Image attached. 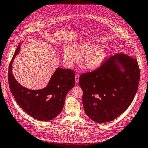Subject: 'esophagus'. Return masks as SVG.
<instances>
[{"label": "esophagus", "instance_id": "obj_1", "mask_svg": "<svg viewBox=\"0 0 148 148\" xmlns=\"http://www.w3.org/2000/svg\"><path fill=\"white\" fill-rule=\"evenodd\" d=\"M79 75L78 74H76L75 75V81H76V82H79Z\"/></svg>", "mask_w": 148, "mask_h": 148}]
</instances>
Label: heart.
<instances>
[{"instance_id":"1","label":"heart","mask_w":148,"mask_h":148,"mask_svg":"<svg viewBox=\"0 0 148 148\" xmlns=\"http://www.w3.org/2000/svg\"><path fill=\"white\" fill-rule=\"evenodd\" d=\"M64 57L66 62L69 66L75 62L82 61V66L88 70H96L104 63L108 53L103 47L89 42H79L76 44L73 48L65 47L63 50Z\"/></svg>"}]
</instances>
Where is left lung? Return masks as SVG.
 <instances>
[{"label":"left lung","instance_id":"1","mask_svg":"<svg viewBox=\"0 0 148 148\" xmlns=\"http://www.w3.org/2000/svg\"><path fill=\"white\" fill-rule=\"evenodd\" d=\"M140 76L137 60L123 53L110 57L92 72L81 74L79 82L86 115L98 123L115 119L132 102Z\"/></svg>","mask_w":148,"mask_h":148}]
</instances>
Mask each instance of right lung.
<instances>
[{
    "instance_id": "obj_1",
    "label": "right lung",
    "mask_w": 148,
    "mask_h": 148,
    "mask_svg": "<svg viewBox=\"0 0 148 148\" xmlns=\"http://www.w3.org/2000/svg\"><path fill=\"white\" fill-rule=\"evenodd\" d=\"M20 45L16 49L9 66L10 90L17 104L29 115L42 121L51 120L61 113L68 92L75 85L74 71L58 67L45 88L28 89L16 80L12 73L13 61L19 53Z\"/></svg>"
}]
</instances>
